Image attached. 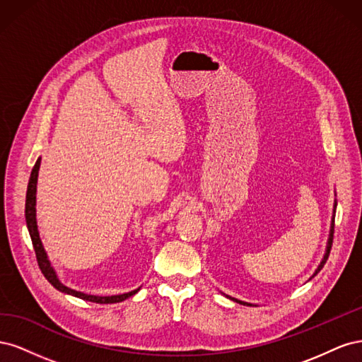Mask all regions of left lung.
I'll return each mask as SVG.
<instances>
[{"label":"left lung","instance_id":"8db88e82","mask_svg":"<svg viewBox=\"0 0 362 362\" xmlns=\"http://www.w3.org/2000/svg\"><path fill=\"white\" fill-rule=\"evenodd\" d=\"M335 210H337V199L334 201V214H332V221H331V229H329V237H327V243H326V249H325V255H323V258H322V261H320V264H319V267L315 269V272L313 273V276L308 279V281H311L317 273H319L322 269H323V266H325V262H326V259H327V257H329V252H331V247H332V237H334V222H335ZM225 294V293H223ZM226 298H229L231 300H234V302H238V303H242V305H246V306H257V305H252V303H249V302H243V300H238V299H235V298H231V296H228V294H225Z\"/></svg>","mask_w":362,"mask_h":362}]
</instances>
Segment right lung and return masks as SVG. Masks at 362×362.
Masks as SVG:
<instances>
[{
    "label": "right lung",
    "mask_w": 362,
    "mask_h": 362,
    "mask_svg": "<svg viewBox=\"0 0 362 362\" xmlns=\"http://www.w3.org/2000/svg\"><path fill=\"white\" fill-rule=\"evenodd\" d=\"M40 157L37 158L35 168L31 170L30 175V181H28V187H27V196H25V222H27V228L28 233L31 237L33 242V247H35L36 252V258L39 262V267L43 273L51 286L54 288H57L59 291L64 293V294H71L75 296V298L83 299V300H89V302H95V303H116V302H122L131 296L136 294L139 288L131 290L128 293H122V294H113V296H96V294H87L83 291H76L74 288H69L64 286V284L59 279L56 270L51 266V261L48 258V254L45 247L42 245V240L39 235V229H37V218H36V193H37V177H39V169H40Z\"/></svg>",
    "instance_id": "1"
}]
</instances>
